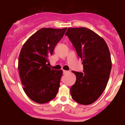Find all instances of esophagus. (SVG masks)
Returning <instances> with one entry per match:
<instances>
[{
  "instance_id": "1",
  "label": "esophagus",
  "mask_w": 125,
  "mask_h": 125,
  "mask_svg": "<svg viewBox=\"0 0 125 125\" xmlns=\"http://www.w3.org/2000/svg\"><path fill=\"white\" fill-rule=\"evenodd\" d=\"M68 73V71H66V70H63V74H66V73Z\"/></svg>"
}]
</instances>
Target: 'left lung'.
I'll return each mask as SVG.
<instances>
[{"instance_id":"8db88e82","label":"left lung","mask_w":125,"mask_h":125,"mask_svg":"<svg viewBox=\"0 0 125 125\" xmlns=\"http://www.w3.org/2000/svg\"><path fill=\"white\" fill-rule=\"evenodd\" d=\"M65 35L81 58L84 72L72 71L76 81L71 88V95L80 104H92L102 95L109 80L112 62L108 46L102 37L86 28H70Z\"/></svg>"}]
</instances>
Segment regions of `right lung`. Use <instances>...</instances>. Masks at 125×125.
Returning <instances> with one entry per match:
<instances>
[{
    "mask_svg": "<svg viewBox=\"0 0 125 125\" xmlns=\"http://www.w3.org/2000/svg\"><path fill=\"white\" fill-rule=\"evenodd\" d=\"M66 29L43 28L28 39L21 49L18 69L23 89L36 103H47L57 94L63 71L48 66V57Z\"/></svg>",
    "mask_w": 125,
    "mask_h": 125,
    "instance_id": "1",
    "label": "right lung"
}]
</instances>
